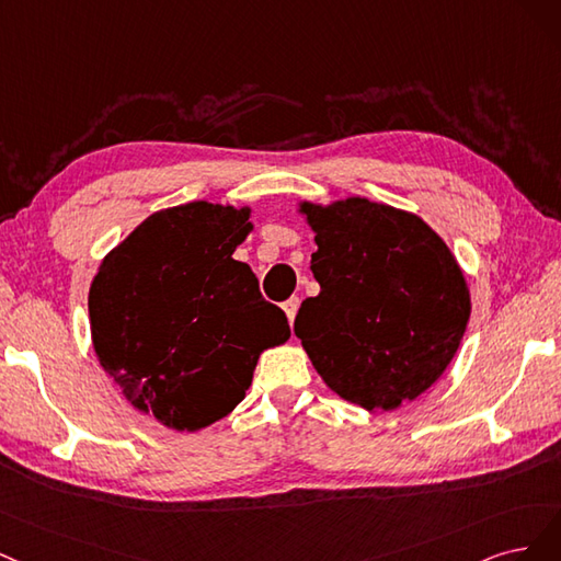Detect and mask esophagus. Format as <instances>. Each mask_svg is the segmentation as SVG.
<instances>
[{"instance_id":"34e87169","label":"esophagus","mask_w":561,"mask_h":561,"mask_svg":"<svg viewBox=\"0 0 561 561\" xmlns=\"http://www.w3.org/2000/svg\"><path fill=\"white\" fill-rule=\"evenodd\" d=\"M284 312H286V317H288V321L294 323V319H296V314H298V307H300V300L298 298H288L284 305Z\"/></svg>"}]
</instances>
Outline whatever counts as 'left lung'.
I'll list each match as a JSON object with an SVG mask.
<instances>
[{
  "label": "left lung",
  "instance_id": "1",
  "mask_svg": "<svg viewBox=\"0 0 561 561\" xmlns=\"http://www.w3.org/2000/svg\"><path fill=\"white\" fill-rule=\"evenodd\" d=\"M321 291L294 331L337 396L366 410L414 401L443 375L463 337L471 298L447 244L420 216L350 197L302 205Z\"/></svg>",
  "mask_w": 561,
  "mask_h": 561
}]
</instances>
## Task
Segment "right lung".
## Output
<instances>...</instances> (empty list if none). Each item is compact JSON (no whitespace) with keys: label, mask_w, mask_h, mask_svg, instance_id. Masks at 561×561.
<instances>
[{"label":"right lung","mask_w":561,"mask_h":561,"mask_svg":"<svg viewBox=\"0 0 561 561\" xmlns=\"http://www.w3.org/2000/svg\"><path fill=\"white\" fill-rule=\"evenodd\" d=\"M249 209L188 203L151 214L100 265L88 312L100 366L162 426L197 431L226 417L263 350L291 335L232 251Z\"/></svg>","instance_id":"obj_1"}]
</instances>
